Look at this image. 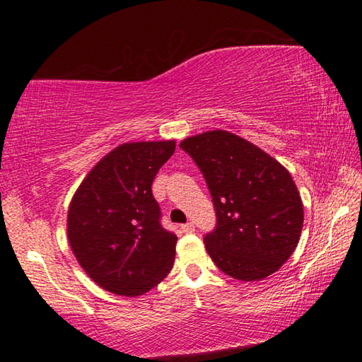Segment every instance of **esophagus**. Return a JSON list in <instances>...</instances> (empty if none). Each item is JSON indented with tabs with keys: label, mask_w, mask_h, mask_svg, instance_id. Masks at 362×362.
Masks as SVG:
<instances>
[{
	"label": "esophagus",
	"mask_w": 362,
	"mask_h": 362,
	"mask_svg": "<svg viewBox=\"0 0 362 362\" xmlns=\"http://www.w3.org/2000/svg\"><path fill=\"white\" fill-rule=\"evenodd\" d=\"M182 231H183V233H193V231H194V225H193L192 222L182 225Z\"/></svg>",
	"instance_id": "1"
}]
</instances>
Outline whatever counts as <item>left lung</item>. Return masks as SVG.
<instances>
[{"label": "left lung", "mask_w": 362, "mask_h": 362, "mask_svg": "<svg viewBox=\"0 0 362 362\" xmlns=\"http://www.w3.org/2000/svg\"><path fill=\"white\" fill-rule=\"evenodd\" d=\"M180 148L203 173L217 225L204 236L218 269L240 281H260L296 250L303 204L283 164L228 131L188 137Z\"/></svg>", "instance_id": "obj_1"}]
</instances>
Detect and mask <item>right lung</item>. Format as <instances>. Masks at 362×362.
<instances>
[{"instance_id": "right-lung-1", "label": "right lung", "mask_w": 362, "mask_h": 362, "mask_svg": "<svg viewBox=\"0 0 362 362\" xmlns=\"http://www.w3.org/2000/svg\"><path fill=\"white\" fill-rule=\"evenodd\" d=\"M174 151V140L122 144L95 164L73 196L70 247L102 289L144 296L173 268L177 236L163 228L151 183Z\"/></svg>"}]
</instances>
